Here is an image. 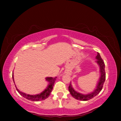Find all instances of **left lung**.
Instances as JSON below:
<instances>
[{"label": "left lung", "instance_id": "left-lung-1", "mask_svg": "<svg viewBox=\"0 0 121 121\" xmlns=\"http://www.w3.org/2000/svg\"><path fill=\"white\" fill-rule=\"evenodd\" d=\"M96 59L97 60L96 61V62L98 63V65H99L100 67V77L99 78V81L98 82L95 89L94 90L93 92L91 93L88 94V95H83V94H81L76 91L73 88L70 83L68 87V90L70 92L71 95L73 98H75L76 99L81 100V101H87V100L92 99L93 97H95V96L98 95L100 93V92L101 91L106 79V73L105 70V65L99 53H97Z\"/></svg>", "mask_w": 121, "mask_h": 121}]
</instances>
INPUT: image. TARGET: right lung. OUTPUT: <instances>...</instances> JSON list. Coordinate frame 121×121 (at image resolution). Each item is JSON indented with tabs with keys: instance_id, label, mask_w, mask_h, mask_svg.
Listing matches in <instances>:
<instances>
[{
	"instance_id": "right-lung-1",
	"label": "right lung",
	"mask_w": 121,
	"mask_h": 121,
	"mask_svg": "<svg viewBox=\"0 0 121 121\" xmlns=\"http://www.w3.org/2000/svg\"><path fill=\"white\" fill-rule=\"evenodd\" d=\"M12 77H13V80L14 83V84H15V82H14V76H13V75H12ZM56 77H46V80L48 82V87H46V89L42 92V93H40L39 94H38V95H27V94H26L22 92L17 89V88L16 87V85L15 84V86L16 87V90H17L18 92H19L20 95H21L22 97H23L24 98H26L28 100H31V101H41V100H45L46 98H48L49 95H50V93L52 91L53 86H54V84L55 83V81L56 80Z\"/></svg>"
}]
</instances>
